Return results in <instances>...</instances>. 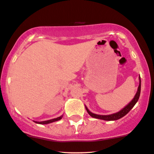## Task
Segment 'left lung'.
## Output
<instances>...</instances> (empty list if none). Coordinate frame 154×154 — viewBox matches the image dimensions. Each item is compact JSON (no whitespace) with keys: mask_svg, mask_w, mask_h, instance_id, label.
I'll use <instances>...</instances> for the list:
<instances>
[{"mask_svg":"<svg viewBox=\"0 0 154 154\" xmlns=\"http://www.w3.org/2000/svg\"><path fill=\"white\" fill-rule=\"evenodd\" d=\"M140 94H141V77L139 76V86L138 87L137 92H136L135 96H134V98H133L131 101L128 105L125 106L123 109H121L120 111L117 112V113H113V114H111V115H98V114H96V113H92V112H91L88 109V108H87L86 106H85V107H86V109L87 112H88V114L93 118H95V119H101V120H104V121H116V120H118V119H120L121 118H122L124 116H126L127 113H128V112L132 109V108L135 106V104L136 103H137L138 98H139Z\"/></svg>","mask_w":154,"mask_h":154,"instance_id":"8db88e82","label":"left lung"}]
</instances>
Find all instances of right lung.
I'll list each match as a JSON object with an SVG mask.
<instances>
[{"mask_svg": "<svg viewBox=\"0 0 154 154\" xmlns=\"http://www.w3.org/2000/svg\"><path fill=\"white\" fill-rule=\"evenodd\" d=\"M63 116H60L56 118V119H51V120H48V121H34L35 123H39V124H48V123H53V122H55V121H59L60 119H62Z\"/></svg>", "mask_w": 154, "mask_h": 154, "instance_id": "right-lung-1", "label": "right lung"}]
</instances>
